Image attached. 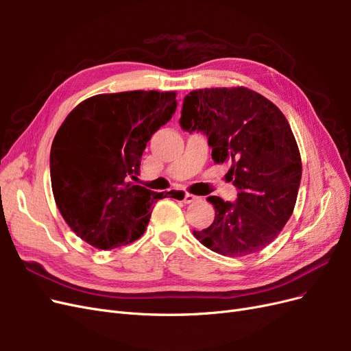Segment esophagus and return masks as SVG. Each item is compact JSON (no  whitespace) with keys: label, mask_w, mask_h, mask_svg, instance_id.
<instances>
[{"label":"esophagus","mask_w":351,"mask_h":351,"mask_svg":"<svg viewBox=\"0 0 351 351\" xmlns=\"http://www.w3.org/2000/svg\"><path fill=\"white\" fill-rule=\"evenodd\" d=\"M199 199V196H195L192 193H186L184 195V204H193V202H196Z\"/></svg>","instance_id":"1"}]
</instances>
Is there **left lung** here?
Listing matches in <instances>:
<instances>
[{"instance_id":"obj_1","label":"left lung","mask_w":351,"mask_h":351,"mask_svg":"<svg viewBox=\"0 0 351 351\" xmlns=\"http://www.w3.org/2000/svg\"><path fill=\"white\" fill-rule=\"evenodd\" d=\"M180 125L206 134L217 164H230L236 202L208 200L215 219L195 237L219 254L241 258L267 247L290 219L302 180V158L277 105L247 88H210L186 95Z\"/></svg>"}]
</instances>
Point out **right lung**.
Instances as JSON below:
<instances>
[{"instance_id": "1", "label": "right lung", "mask_w": 351, "mask_h": 351, "mask_svg": "<svg viewBox=\"0 0 351 351\" xmlns=\"http://www.w3.org/2000/svg\"><path fill=\"white\" fill-rule=\"evenodd\" d=\"M176 92L130 90L84 99L61 124L49 169L62 218L90 246L110 250L139 239L162 196L134 184L152 134L171 120Z\"/></svg>"}]
</instances>
